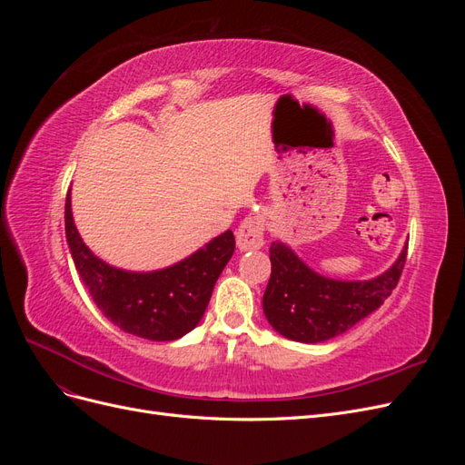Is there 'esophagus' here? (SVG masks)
<instances>
[{
	"label": "esophagus",
	"mask_w": 465,
	"mask_h": 465,
	"mask_svg": "<svg viewBox=\"0 0 465 465\" xmlns=\"http://www.w3.org/2000/svg\"><path fill=\"white\" fill-rule=\"evenodd\" d=\"M263 219L262 217H246L236 231V246L241 252L258 250L263 246Z\"/></svg>",
	"instance_id": "esophagus-1"
}]
</instances>
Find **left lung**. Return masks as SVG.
<instances>
[{
    "label": "left lung",
    "instance_id": "8db88e82",
    "mask_svg": "<svg viewBox=\"0 0 465 465\" xmlns=\"http://www.w3.org/2000/svg\"><path fill=\"white\" fill-rule=\"evenodd\" d=\"M405 258L407 248L388 272L371 281H337L312 272L283 242H273L263 314L275 331L292 341L331 340L384 304L398 285Z\"/></svg>",
    "mask_w": 465,
    "mask_h": 465
}]
</instances>
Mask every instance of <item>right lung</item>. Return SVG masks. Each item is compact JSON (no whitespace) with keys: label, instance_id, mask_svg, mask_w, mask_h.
<instances>
[{"label":"right lung","instance_id":"1","mask_svg":"<svg viewBox=\"0 0 465 465\" xmlns=\"http://www.w3.org/2000/svg\"><path fill=\"white\" fill-rule=\"evenodd\" d=\"M65 238L75 270L94 304L116 326L153 341H173L198 326L211 292L234 252L232 231L166 270L135 273L96 258L79 236L72 195L65 198Z\"/></svg>","mask_w":465,"mask_h":465}]
</instances>
